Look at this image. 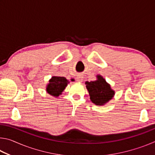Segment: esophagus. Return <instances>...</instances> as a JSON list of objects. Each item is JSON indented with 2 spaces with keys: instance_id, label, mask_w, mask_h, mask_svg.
I'll return each instance as SVG.
<instances>
[{
  "instance_id": "1",
  "label": "esophagus",
  "mask_w": 155,
  "mask_h": 155,
  "mask_svg": "<svg viewBox=\"0 0 155 155\" xmlns=\"http://www.w3.org/2000/svg\"><path fill=\"white\" fill-rule=\"evenodd\" d=\"M77 81H78V82H82L83 80V77L82 75L78 74L77 76Z\"/></svg>"
}]
</instances>
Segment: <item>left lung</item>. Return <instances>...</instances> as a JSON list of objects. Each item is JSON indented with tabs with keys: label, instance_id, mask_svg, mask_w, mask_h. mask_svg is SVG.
Returning a JSON list of instances; mask_svg holds the SVG:
<instances>
[{
	"label": "left lung",
	"instance_id": "1",
	"mask_svg": "<svg viewBox=\"0 0 155 155\" xmlns=\"http://www.w3.org/2000/svg\"><path fill=\"white\" fill-rule=\"evenodd\" d=\"M97 78L96 81H86V87L91 101L96 105H103L113 98L115 93L101 76H97Z\"/></svg>",
	"mask_w": 155,
	"mask_h": 155
}]
</instances>
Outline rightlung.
<instances>
[{"mask_svg":"<svg viewBox=\"0 0 155 155\" xmlns=\"http://www.w3.org/2000/svg\"><path fill=\"white\" fill-rule=\"evenodd\" d=\"M68 81L64 77H52L47 85L46 91L53 96H59L68 85Z\"/></svg>","mask_w":155,"mask_h":155,"instance_id":"obj_1","label":"right lung"}]
</instances>
